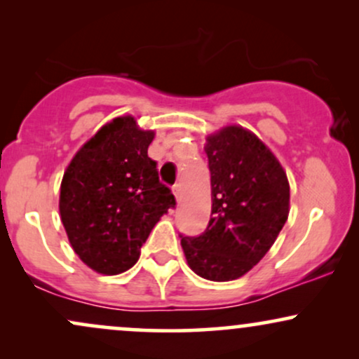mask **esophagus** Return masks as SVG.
Returning a JSON list of instances; mask_svg holds the SVG:
<instances>
[{"label":"esophagus","mask_w":359,"mask_h":359,"mask_svg":"<svg viewBox=\"0 0 359 359\" xmlns=\"http://www.w3.org/2000/svg\"><path fill=\"white\" fill-rule=\"evenodd\" d=\"M172 192H174L177 201H180V196H182V189H180V184H175L174 187H172Z\"/></svg>","instance_id":"obj_1"}]
</instances>
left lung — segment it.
<instances>
[{
    "label": "left lung",
    "instance_id": "obj_1",
    "mask_svg": "<svg viewBox=\"0 0 359 359\" xmlns=\"http://www.w3.org/2000/svg\"><path fill=\"white\" fill-rule=\"evenodd\" d=\"M212 217L201 236H180L191 269L209 280L244 276L266 256L289 214V182L278 158L243 127L207 137Z\"/></svg>",
    "mask_w": 359,
    "mask_h": 359
}]
</instances>
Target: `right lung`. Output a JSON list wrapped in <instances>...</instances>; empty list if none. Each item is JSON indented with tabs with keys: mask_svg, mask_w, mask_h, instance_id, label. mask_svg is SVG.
Returning a JSON list of instances; mask_svg holds the SVG:
<instances>
[{
	"mask_svg": "<svg viewBox=\"0 0 359 359\" xmlns=\"http://www.w3.org/2000/svg\"><path fill=\"white\" fill-rule=\"evenodd\" d=\"M155 133L130 115L103 125L76 152L60 189V215L73 250L100 274L138 261L140 248L175 197L147 154Z\"/></svg>",
	"mask_w": 359,
	"mask_h": 359,
	"instance_id": "add662e5",
	"label": "right lung"
}]
</instances>
